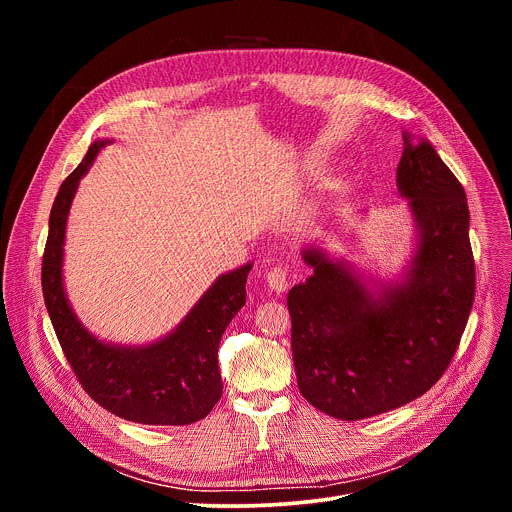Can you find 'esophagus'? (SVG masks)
<instances>
[{"label":"esophagus","instance_id":"34e87169","mask_svg":"<svg viewBox=\"0 0 512 512\" xmlns=\"http://www.w3.org/2000/svg\"><path fill=\"white\" fill-rule=\"evenodd\" d=\"M267 285L271 291H275V294H281V291H285L289 287V281H287V267L285 265H275L267 271Z\"/></svg>","mask_w":512,"mask_h":512}]
</instances>
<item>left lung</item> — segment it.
Here are the masks:
<instances>
[{
  "label": "left lung",
  "mask_w": 512,
  "mask_h": 512,
  "mask_svg": "<svg viewBox=\"0 0 512 512\" xmlns=\"http://www.w3.org/2000/svg\"><path fill=\"white\" fill-rule=\"evenodd\" d=\"M403 145L397 190L415 225L403 273L367 279L312 245L302 259L314 273L287 294L300 393L344 421L429 391L454 358L474 304L466 192L427 139L403 131Z\"/></svg>",
  "instance_id": "left-lung-1"
}]
</instances>
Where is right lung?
<instances>
[{"label": "right lung", "mask_w": 512, "mask_h": 512, "mask_svg": "<svg viewBox=\"0 0 512 512\" xmlns=\"http://www.w3.org/2000/svg\"><path fill=\"white\" fill-rule=\"evenodd\" d=\"M107 143L111 139L93 141L52 204L42 259L44 304L68 364L101 407L135 423L188 425L206 417L223 395L218 344L245 306V283L253 263L218 275L184 320L152 344L125 346L91 334L72 312L64 291V237L79 182Z\"/></svg>", "instance_id": "obj_1"}]
</instances>
